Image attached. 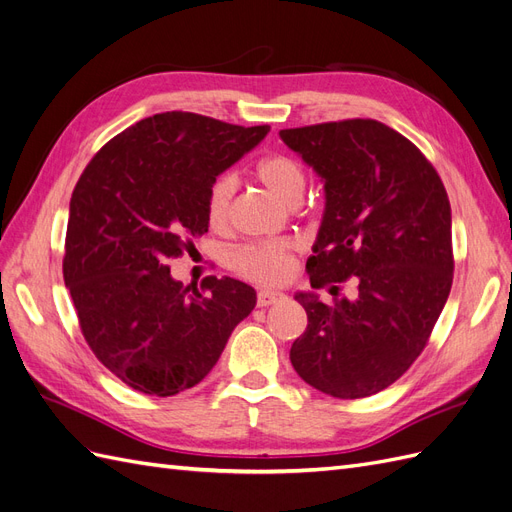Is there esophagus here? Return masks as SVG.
I'll return each mask as SVG.
<instances>
[{
    "label": "esophagus",
    "instance_id": "esophagus-1",
    "mask_svg": "<svg viewBox=\"0 0 512 512\" xmlns=\"http://www.w3.org/2000/svg\"><path fill=\"white\" fill-rule=\"evenodd\" d=\"M284 297H286V294L280 292V290L262 288V290H258V307H269V305H273L277 301H282Z\"/></svg>",
    "mask_w": 512,
    "mask_h": 512
}]
</instances>
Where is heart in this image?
<instances>
[{"instance_id": "1", "label": "heart", "mask_w": 512, "mask_h": 512, "mask_svg": "<svg viewBox=\"0 0 512 512\" xmlns=\"http://www.w3.org/2000/svg\"><path fill=\"white\" fill-rule=\"evenodd\" d=\"M256 177L265 188L282 198L284 203H297L305 192V170L303 166L284 153L262 158L256 164ZM235 194V179L222 175L211 185L207 198V220L213 228H224L228 222L230 198ZM299 245L292 239L254 241L237 247L230 254V269L245 280L256 284H282L290 280L297 269Z\"/></svg>"}]
</instances>
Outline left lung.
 Here are the masks:
<instances>
[{
  "instance_id": "obj_1",
  "label": "left lung",
  "mask_w": 512,
  "mask_h": 512,
  "mask_svg": "<svg viewBox=\"0 0 512 512\" xmlns=\"http://www.w3.org/2000/svg\"><path fill=\"white\" fill-rule=\"evenodd\" d=\"M324 183L312 288L354 277V299L297 292L307 329L290 361L339 399L376 395L423 352L453 284L451 203L442 179L406 136L374 119L280 130Z\"/></svg>"
}]
</instances>
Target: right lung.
<instances>
[{
  "label": "right lung",
  "instance_id": "add662e5",
  "mask_svg": "<svg viewBox=\"0 0 512 512\" xmlns=\"http://www.w3.org/2000/svg\"><path fill=\"white\" fill-rule=\"evenodd\" d=\"M269 130L160 113L108 141L76 183L64 282L89 348L134 391L192 389L254 309L252 286L207 277L200 292L166 262L209 230L211 185Z\"/></svg>",
  "mask_w": 512,
  "mask_h": 512
}]
</instances>
